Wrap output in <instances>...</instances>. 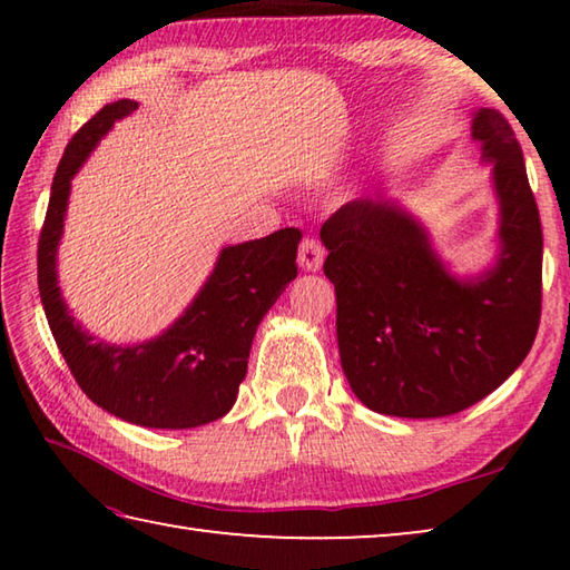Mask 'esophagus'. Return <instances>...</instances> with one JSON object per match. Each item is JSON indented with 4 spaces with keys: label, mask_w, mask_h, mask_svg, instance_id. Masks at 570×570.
Wrapping results in <instances>:
<instances>
[{
    "label": "esophagus",
    "mask_w": 570,
    "mask_h": 570,
    "mask_svg": "<svg viewBox=\"0 0 570 570\" xmlns=\"http://www.w3.org/2000/svg\"><path fill=\"white\" fill-rule=\"evenodd\" d=\"M322 264H324L322 240L304 238L302 246H298V266H302L304 272H320Z\"/></svg>",
    "instance_id": "34e87169"
}]
</instances>
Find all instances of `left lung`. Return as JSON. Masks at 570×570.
Listing matches in <instances>:
<instances>
[{"mask_svg":"<svg viewBox=\"0 0 570 570\" xmlns=\"http://www.w3.org/2000/svg\"><path fill=\"white\" fill-rule=\"evenodd\" d=\"M493 166L498 254L455 276L428 228L387 196L350 200L322 226L336 292V342L352 392L392 417H448L498 390L533 346L543 230L520 142L498 110L472 112Z\"/></svg>","mask_w":570,"mask_h":570,"instance_id":"1","label":"left lung"}]
</instances>
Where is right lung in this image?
Listing matches in <instances>:
<instances>
[{
  "label": "right lung",
  "instance_id": "right-lung-1",
  "mask_svg": "<svg viewBox=\"0 0 570 570\" xmlns=\"http://www.w3.org/2000/svg\"><path fill=\"white\" fill-rule=\"evenodd\" d=\"M132 110H138L135 100L105 105L67 142L37 248L40 296L75 382L98 407L140 428H200L234 407L258 324L296 278L302 230L282 228L266 238L220 248L214 272L186 312L148 342L110 344L85 332L57 282L67 200L75 173L112 125Z\"/></svg>",
  "mask_w": 570,
  "mask_h": 570
}]
</instances>
